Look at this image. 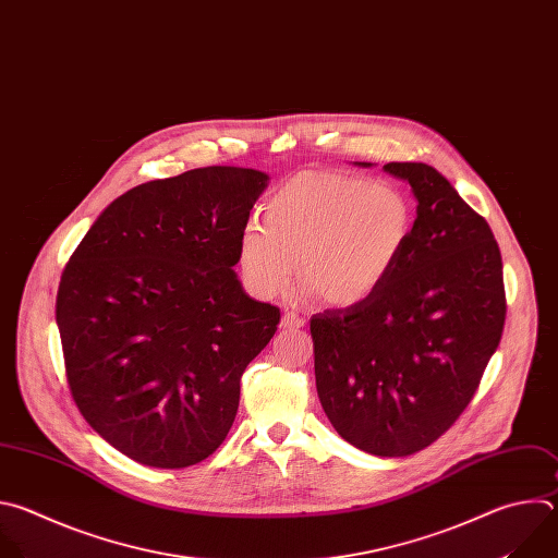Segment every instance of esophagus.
<instances>
[{
    "mask_svg": "<svg viewBox=\"0 0 558 558\" xmlns=\"http://www.w3.org/2000/svg\"><path fill=\"white\" fill-rule=\"evenodd\" d=\"M303 325H305V318L299 316L296 312H286V314L281 316V327H283V329H299V327H303Z\"/></svg>",
    "mask_w": 558,
    "mask_h": 558,
    "instance_id": "1",
    "label": "esophagus"
}]
</instances>
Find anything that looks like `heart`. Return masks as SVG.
Returning a JSON list of instances; mask_svg holds the SVG:
<instances>
[{
  "label": "heart",
  "mask_w": 558,
  "mask_h": 558,
  "mask_svg": "<svg viewBox=\"0 0 558 558\" xmlns=\"http://www.w3.org/2000/svg\"><path fill=\"white\" fill-rule=\"evenodd\" d=\"M240 238V266L259 296L301 281L329 305H356L383 288L413 229L407 195L387 182L303 171L264 202Z\"/></svg>",
  "instance_id": "b5f03b06"
}]
</instances>
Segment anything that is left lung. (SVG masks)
Segmentation results:
<instances>
[{
    "instance_id": "8db88e82",
    "label": "left lung",
    "mask_w": 558,
    "mask_h": 558,
    "mask_svg": "<svg viewBox=\"0 0 558 558\" xmlns=\"http://www.w3.org/2000/svg\"><path fill=\"white\" fill-rule=\"evenodd\" d=\"M372 167V162H359ZM417 199L409 244L378 292L310 318L316 391L337 433L407 458L447 433L495 354L506 290L488 221L424 162H389Z\"/></svg>"
}]
</instances>
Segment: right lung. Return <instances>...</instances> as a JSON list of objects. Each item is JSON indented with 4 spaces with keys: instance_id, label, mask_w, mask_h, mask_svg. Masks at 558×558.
I'll list each match as a JSON object with an SVG mask.
<instances>
[{
    "instance_id": "obj_1",
    "label": "right lung",
    "mask_w": 558,
    "mask_h": 558,
    "mask_svg": "<svg viewBox=\"0 0 558 558\" xmlns=\"http://www.w3.org/2000/svg\"><path fill=\"white\" fill-rule=\"evenodd\" d=\"M268 175L204 167L111 202L72 253L57 292L70 393L117 451L154 469L215 453L240 380L281 312L251 299L240 238Z\"/></svg>"
}]
</instances>
